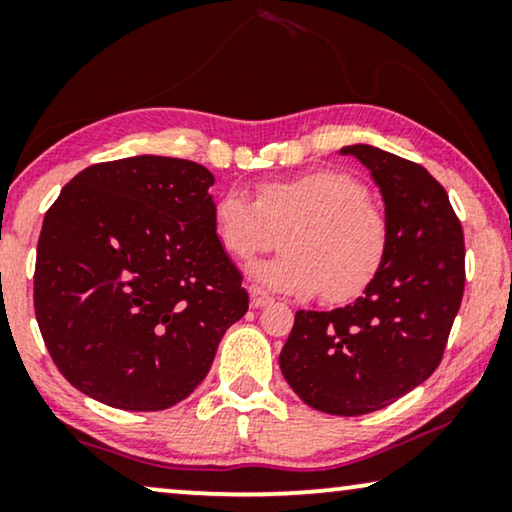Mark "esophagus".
Listing matches in <instances>:
<instances>
[{"label": "esophagus", "mask_w": 512, "mask_h": 512, "mask_svg": "<svg viewBox=\"0 0 512 512\" xmlns=\"http://www.w3.org/2000/svg\"><path fill=\"white\" fill-rule=\"evenodd\" d=\"M249 298H251V307H265L272 303V298L268 296V293H265L261 286H254V284L249 286Z\"/></svg>", "instance_id": "esophagus-1"}]
</instances>
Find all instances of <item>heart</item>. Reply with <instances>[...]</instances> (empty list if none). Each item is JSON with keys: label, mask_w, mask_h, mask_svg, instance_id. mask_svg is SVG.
<instances>
[{"label": "heart", "mask_w": 512, "mask_h": 512, "mask_svg": "<svg viewBox=\"0 0 512 512\" xmlns=\"http://www.w3.org/2000/svg\"><path fill=\"white\" fill-rule=\"evenodd\" d=\"M212 228L221 247L240 261L270 249L277 230H286L284 254L249 265V275L289 296L324 289L333 303L359 296L389 249L387 221L370 205L368 188L335 170L265 181L256 198L228 188L214 200Z\"/></svg>", "instance_id": "obj_1"}]
</instances>
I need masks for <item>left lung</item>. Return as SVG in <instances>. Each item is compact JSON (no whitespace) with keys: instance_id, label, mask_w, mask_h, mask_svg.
Segmentation results:
<instances>
[{"instance_id":"1","label":"left lung","mask_w":512,"mask_h":512,"mask_svg":"<svg viewBox=\"0 0 512 512\" xmlns=\"http://www.w3.org/2000/svg\"><path fill=\"white\" fill-rule=\"evenodd\" d=\"M340 153L361 160L380 188L387 258L354 303L296 312L279 368L310 408L356 417L387 408L438 368L464 296V230L422 165L370 144Z\"/></svg>"}]
</instances>
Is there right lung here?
I'll list each match as a JSON object with an SVG mask.
<instances>
[{"mask_svg": "<svg viewBox=\"0 0 512 512\" xmlns=\"http://www.w3.org/2000/svg\"><path fill=\"white\" fill-rule=\"evenodd\" d=\"M209 186L214 174L193 160L132 156L86 167L46 212L34 312L53 363L86 396L172 408L249 310Z\"/></svg>", "mask_w": 512, "mask_h": 512, "instance_id": "right-lung-1", "label": "right lung"}]
</instances>
